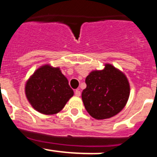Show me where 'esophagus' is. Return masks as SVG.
<instances>
[{
    "mask_svg": "<svg viewBox=\"0 0 157 157\" xmlns=\"http://www.w3.org/2000/svg\"><path fill=\"white\" fill-rule=\"evenodd\" d=\"M80 94H81V93H80V91L79 90H77L75 91V95L77 96V97H80Z\"/></svg>",
    "mask_w": 157,
    "mask_h": 157,
    "instance_id": "1",
    "label": "esophagus"
}]
</instances>
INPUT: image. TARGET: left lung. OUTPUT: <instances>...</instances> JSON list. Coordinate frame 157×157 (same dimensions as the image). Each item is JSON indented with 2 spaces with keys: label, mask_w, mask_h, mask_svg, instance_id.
Instances as JSON below:
<instances>
[{
  "label": "left lung",
  "mask_w": 157,
  "mask_h": 157,
  "mask_svg": "<svg viewBox=\"0 0 157 157\" xmlns=\"http://www.w3.org/2000/svg\"><path fill=\"white\" fill-rule=\"evenodd\" d=\"M100 71H91L86 77V87L82 92L85 109L97 120L110 118L124 108L130 87L125 74L109 63Z\"/></svg>",
  "instance_id": "left-lung-1"
}]
</instances>
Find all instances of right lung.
Returning a JSON list of instances; mask_svg holds the SVG:
<instances>
[{"instance_id":"obj_1","label":"right lung","mask_w":157,"mask_h":157,"mask_svg":"<svg viewBox=\"0 0 157 157\" xmlns=\"http://www.w3.org/2000/svg\"><path fill=\"white\" fill-rule=\"evenodd\" d=\"M25 94L33 109L45 115H53L64 107L74 91L60 68L44 64L27 80Z\"/></svg>"}]
</instances>
